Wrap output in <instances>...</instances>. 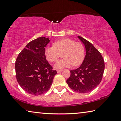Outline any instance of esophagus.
Segmentation results:
<instances>
[{"label":"esophagus","mask_w":121,"mask_h":121,"mask_svg":"<svg viewBox=\"0 0 121 121\" xmlns=\"http://www.w3.org/2000/svg\"><path fill=\"white\" fill-rule=\"evenodd\" d=\"M63 70L62 69H57V73H60L61 71H62Z\"/></svg>","instance_id":"obj_1"}]
</instances>
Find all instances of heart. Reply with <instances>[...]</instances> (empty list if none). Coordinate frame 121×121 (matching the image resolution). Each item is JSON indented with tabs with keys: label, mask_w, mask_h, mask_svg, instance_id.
I'll return each instance as SVG.
<instances>
[{
	"label": "heart",
	"mask_w": 121,
	"mask_h": 121,
	"mask_svg": "<svg viewBox=\"0 0 121 121\" xmlns=\"http://www.w3.org/2000/svg\"><path fill=\"white\" fill-rule=\"evenodd\" d=\"M62 53L63 58L56 63V69L80 64L83 59L85 50L81 43L69 38L58 40L54 43V46H48L45 50V57L51 62H56Z\"/></svg>",
	"instance_id": "1"
}]
</instances>
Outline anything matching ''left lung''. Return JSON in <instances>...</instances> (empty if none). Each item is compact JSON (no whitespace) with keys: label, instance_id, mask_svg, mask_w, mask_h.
I'll use <instances>...</instances> for the list:
<instances>
[{"label":"left lung","instance_id":"obj_1","mask_svg":"<svg viewBox=\"0 0 121 121\" xmlns=\"http://www.w3.org/2000/svg\"><path fill=\"white\" fill-rule=\"evenodd\" d=\"M78 38L85 45V57L79 67L70 70V76L66 80V83L75 92L87 93L100 83L105 64L101 53L90 42L81 36Z\"/></svg>","mask_w":121,"mask_h":121}]
</instances>
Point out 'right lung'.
I'll use <instances>...</instances> for the list:
<instances>
[{
	"mask_svg": "<svg viewBox=\"0 0 121 121\" xmlns=\"http://www.w3.org/2000/svg\"><path fill=\"white\" fill-rule=\"evenodd\" d=\"M49 38L40 37L29 42L17 57L15 62L16 78L28 93L39 95L51 86L56 70H53L45 55Z\"/></svg>",
	"mask_w": 121,
	"mask_h": 121,
	"instance_id": "add662e5",
	"label": "right lung"
}]
</instances>
